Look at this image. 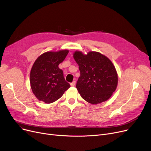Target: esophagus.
I'll return each instance as SVG.
<instances>
[{
	"mask_svg": "<svg viewBox=\"0 0 151 151\" xmlns=\"http://www.w3.org/2000/svg\"><path fill=\"white\" fill-rule=\"evenodd\" d=\"M75 84H76V81H73V82H72V83H70L71 86H74L75 85Z\"/></svg>",
	"mask_w": 151,
	"mask_h": 151,
	"instance_id": "esophagus-1",
	"label": "esophagus"
}]
</instances>
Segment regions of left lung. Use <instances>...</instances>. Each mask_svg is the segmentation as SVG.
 I'll use <instances>...</instances> for the list:
<instances>
[{
	"label": "left lung",
	"mask_w": 151,
	"mask_h": 151,
	"mask_svg": "<svg viewBox=\"0 0 151 151\" xmlns=\"http://www.w3.org/2000/svg\"><path fill=\"white\" fill-rule=\"evenodd\" d=\"M73 58L80 71L76 88L83 99L92 104L107 101L118 84V75L112 62L106 56L94 51L86 55L76 51Z\"/></svg>",
	"instance_id": "8db88e82"
}]
</instances>
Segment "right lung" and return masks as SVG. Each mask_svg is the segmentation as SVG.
<instances>
[{
    "instance_id": "obj_1",
    "label": "right lung",
    "mask_w": 151,
    "mask_h": 151,
    "mask_svg": "<svg viewBox=\"0 0 151 151\" xmlns=\"http://www.w3.org/2000/svg\"><path fill=\"white\" fill-rule=\"evenodd\" d=\"M68 54V50L47 52L36 60L30 72L32 93L39 101L52 103L60 98L70 85L58 68Z\"/></svg>"
}]
</instances>
